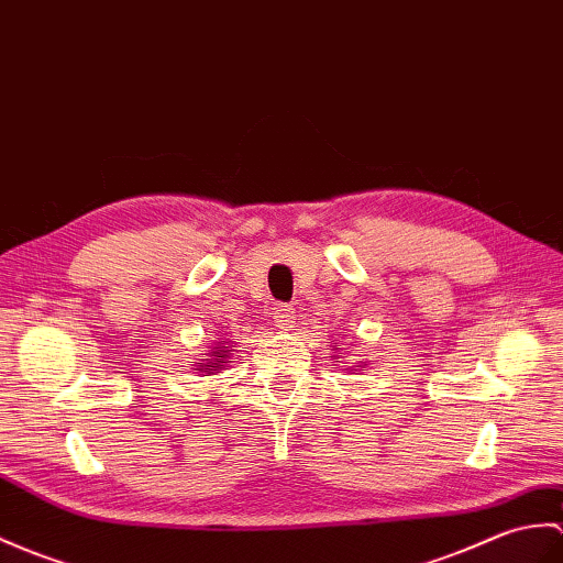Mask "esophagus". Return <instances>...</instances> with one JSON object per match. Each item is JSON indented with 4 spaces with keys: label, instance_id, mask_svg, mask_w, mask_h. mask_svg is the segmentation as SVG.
<instances>
[{
    "label": "esophagus",
    "instance_id": "obj_1",
    "mask_svg": "<svg viewBox=\"0 0 563 563\" xmlns=\"http://www.w3.org/2000/svg\"><path fill=\"white\" fill-rule=\"evenodd\" d=\"M273 323H276L280 331H287L295 323V309L290 305H278L276 317H273Z\"/></svg>",
    "mask_w": 563,
    "mask_h": 563
}]
</instances>
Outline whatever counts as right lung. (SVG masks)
Wrapping results in <instances>:
<instances>
[{"label":"right lung","mask_w":563,"mask_h":563,"mask_svg":"<svg viewBox=\"0 0 563 563\" xmlns=\"http://www.w3.org/2000/svg\"><path fill=\"white\" fill-rule=\"evenodd\" d=\"M216 357H220V352H218V355H216ZM199 364H201V362H199ZM213 364H218V367H222V364H220V360H218V362H208V364H206V367H213Z\"/></svg>","instance_id":"right-lung-1"}]
</instances>
